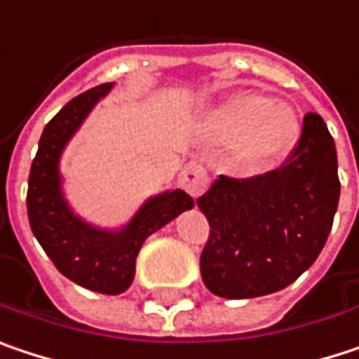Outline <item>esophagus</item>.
I'll use <instances>...</instances> for the list:
<instances>
[{"label": "esophagus", "mask_w": 359, "mask_h": 359, "mask_svg": "<svg viewBox=\"0 0 359 359\" xmlns=\"http://www.w3.org/2000/svg\"><path fill=\"white\" fill-rule=\"evenodd\" d=\"M180 184H182V188L190 194V196H201L202 192L206 190V186H208V173H206V169L202 167L198 161H192V163H188L184 169H182V173H180Z\"/></svg>", "instance_id": "esophagus-1"}]
</instances>
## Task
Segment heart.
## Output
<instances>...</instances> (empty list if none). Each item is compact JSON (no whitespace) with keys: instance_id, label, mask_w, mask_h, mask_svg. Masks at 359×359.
Listing matches in <instances>:
<instances>
[{"instance_id":"heart-1","label":"heart","mask_w":359,"mask_h":359,"mask_svg":"<svg viewBox=\"0 0 359 359\" xmlns=\"http://www.w3.org/2000/svg\"><path fill=\"white\" fill-rule=\"evenodd\" d=\"M217 132L238 140L236 165L244 173H262L292 153L302 121L290 103L271 101L260 93H240L217 113Z\"/></svg>"}]
</instances>
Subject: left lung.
<instances>
[{
	"mask_svg": "<svg viewBox=\"0 0 359 359\" xmlns=\"http://www.w3.org/2000/svg\"><path fill=\"white\" fill-rule=\"evenodd\" d=\"M339 188L333 136L318 113H306L279 169L242 180L219 175L196 201L210 225L201 254L204 285L229 299L287 287L325 248Z\"/></svg>",
	"mask_w": 359,
	"mask_h": 359,
	"instance_id": "left-lung-1",
	"label": "left lung"
}]
</instances>
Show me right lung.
<instances>
[{"label": "right lung", "instance_id": "obj_1", "mask_svg": "<svg viewBox=\"0 0 359 359\" xmlns=\"http://www.w3.org/2000/svg\"><path fill=\"white\" fill-rule=\"evenodd\" d=\"M109 88L111 84H99L74 97L45 126L28 175L26 208L34 238L64 277L86 290L117 295L132 285L144 240L182 210L192 208L194 201L182 190L165 192L144 202L121 231H101L74 217L62 196L60 157L82 119Z\"/></svg>", "mask_w": 359, "mask_h": 359}]
</instances>
